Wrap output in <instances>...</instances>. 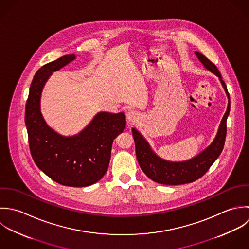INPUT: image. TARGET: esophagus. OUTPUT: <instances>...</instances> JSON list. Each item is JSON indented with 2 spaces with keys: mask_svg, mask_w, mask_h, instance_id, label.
<instances>
[{
  "mask_svg": "<svg viewBox=\"0 0 249 249\" xmlns=\"http://www.w3.org/2000/svg\"><path fill=\"white\" fill-rule=\"evenodd\" d=\"M139 114L134 111V110H130L127 112V119L129 122H132V123H136L138 120H139Z\"/></svg>",
  "mask_w": 249,
  "mask_h": 249,
  "instance_id": "34e87169",
  "label": "esophagus"
}]
</instances>
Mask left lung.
Masks as SVG:
<instances>
[{"label":"left lung","mask_w":249,"mask_h":249,"mask_svg":"<svg viewBox=\"0 0 249 249\" xmlns=\"http://www.w3.org/2000/svg\"><path fill=\"white\" fill-rule=\"evenodd\" d=\"M196 54L209 71L219 78L220 83L228 96L227 110L222 117L216 137L211 145L195 158L185 161H168L158 157L150 148L148 142L140 134V132L133 128L132 132L136 144V155L140 166L147 175V177L159 184L175 186L195 182L209 170V168L218 158L224 147L227 132L226 121L230 112V96L227 90V87L222 80L221 74L217 67L201 53L196 52Z\"/></svg>","instance_id":"obj_1"}]
</instances>
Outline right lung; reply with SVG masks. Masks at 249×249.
<instances>
[{"label":"right lung","instance_id":"obj_1","mask_svg":"<svg viewBox=\"0 0 249 249\" xmlns=\"http://www.w3.org/2000/svg\"><path fill=\"white\" fill-rule=\"evenodd\" d=\"M76 58L63 55L43 65L35 75L26 104L25 123L32 157L39 169L67 187H88L107 170L113 140L124 131V112L101 111L80 134L63 137L46 124L40 111L43 87L52 72Z\"/></svg>","mask_w":249,"mask_h":249}]
</instances>
